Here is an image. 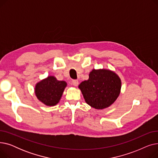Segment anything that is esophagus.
<instances>
[{"mask_svg":"<svg viewBox=\"0 0 158 158\" xmlns=\"http://www.w3.org/2000/svg\"><path fill=\"white\" fill-rule=\"evenodd\" d=\"M72 85L75 86H77L79 84V82H78L77 80H72Z\"/></svg>","mask_w":158,"mask_h":158,"instance_id":"esophagus-1","label":"esophagus"}]
</instances>
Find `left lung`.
<instances>
[{
    "mask_svg": "<svg viewBox=\"0 0 158 158\" xmlns=\"http://www.w3.org/2000/svg\"><path fill=\"white\" fill-rule=\"evenodd\" d=\"M79 88L88 105L102 110L117 100L121 89V80L110 70L94 69L89 74L88 80L82 81Z\"/></svg>",
    "mask_w": 158,
    "mask_h": 158,
    "instance_id": "obj_1",
    "label": "left lung"
}]
</instances>
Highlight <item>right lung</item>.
Listing matches in <instances>:
<instances>
[{"label":"right lung","mask_w":158,"mask_h":158,"mask_svg":"<svg viewBox=\"0 0 158 158\" xmlns=\"http://www.w3.org/2000/svg\"><path fill=\"white\" fill-rule=\"evenodd\" d=\"M66 85L65 81L48 76L36 85L35 94L40 101L46 106H53L59 102Z\"/></svg>","instance_id":"1"}]
</instances>
